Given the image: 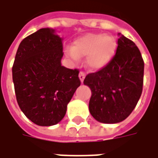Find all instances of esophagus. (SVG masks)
Listing matches in <instances>:
<instances>
[{
  "instance_id": "34e87169",
  "label": "esophagus",
  "mask_w": 158,
  "mask_h": 158,
  "mask_svg": "<svg viewBox=\"0 0 158 158\" xmlns=\"http://www.w3.org/2000/svg\"><path fill=\"white\" fill-rule=\"evenodd\" d=\"M79 79H80V81H81V83H83L84 79H85V73L81 71L80 73H79Z\"/></svg>"
}]
</instances>
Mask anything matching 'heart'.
Listing matches in <instances>:
<instances>
[{"label": "heart", "instance_id": "b5f03b06", "mask_svg": "<svg viewBox=\"0 0 158 158\" xmlns=\"http://www.w3.org/2000/svg\"><path fill=\"white\" fill-rule=\"evenodd\" d=\"M116 49V42L112 36L89 33L76 39L68 50V56L73 60L86 57L87 66L98 70L105 67L112 59Z\"/></svg>", "mask_w": 158, "mask_h": 158}]
</instances>
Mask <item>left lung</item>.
I'll list each match as a JSON object with an SVG mask.
<instances>
[{"instance_id": "obj_1", "label": "left lung", "mask_w": 158, "mask_h": 158, "mask_svg": "<svg viewBox=\"0 0 158 158\" xmlns=\"http://www.w3.org/2000/svg\"><path fill=\"white\" fill-rule=\"evenodd\" d=\"M115 55L99 71L87 74L89 110L99 122L118 123L133 112L143 90L144 60L133 41L118 33Z\"/></svg>"}]
</instances>
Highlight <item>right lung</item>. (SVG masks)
I'll use <instances>...</instances> for the list:
<instances>
[{
  "label": "right lung",
  "mask_w": 158,
  "mask_h": 158,
  "mask_svg": "<svg viewBox=\"0 0 158 158\" xmlns=\"http://www.w3.org/2000/svg\"><path fill=\"white\" fill-rule=\"evenodd\" d=\"M62 39L43 28L24 38L13 66L18 104L33 123L48 127L60 122L80 85L79 69L61 66Z\"/></svg>",
  "instance_id": "add662e5"
}]
</instances>
